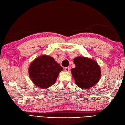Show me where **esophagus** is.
I'll list each match as a JSON object with an SVG mask.
<instances>
[{"mask_svg": "<svg viewBox=\"0 0 125 125\" xmlns=\"http://www.w3.org/2000/svg\"><path fill=\"white\" fill-rule=\"evenodd\" d=\"M64 70L65 71H67V72H68V71H69V70H70V68L69 67H65L64 68Z\"/></svg>", "mask_w": 125, "mask_h": 125, "instance_id": "34e87169", "label": "esophagus"}]
</instances>
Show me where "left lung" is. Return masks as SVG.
I'll list each match as a JSON object with an SVG mask.
<instances>
[{
  "mask_svg": "<svg viewBox=\"0 0 125 125\" xmlns=\"http://www.w3.org/2000/svg\"><path fill=\"white\" fill-rule=\"evenodd\" d=\"M73 63L76 67L71 69V73L78 87L87 89L98 83L101 76V71L96 61L79 56L74 58Z\"/></svg>",
  "mask_w": 125,
  "mask_h": 125,
  "instance_id": "8db88e82",
  "label": "left lung"
}]
</instances>
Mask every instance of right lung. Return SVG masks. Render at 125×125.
I'll list each match as a JSON object with an SVG mask.
<instances>
[{
    "label": "right lung",
    "instance_id": "1",
    "mask_svg": "<svg viewBox=\"0 0 125 125\" xmlns=\"http://www.w3.org/2000/svg\"><path fill=\"white\" fill-rule=\"evenodd\" d=\"M63 68L54 58L42 55L35 58L29 67V76L33 83L41 89L48 88L54 84Z\"/></svg>",
    "mask_w": 125,
    "mask_h": 125
}]
</instances>
